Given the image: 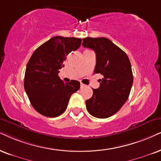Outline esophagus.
<instances>
[{
	"instance_id": "34e87169",
	"label": "esophagus",
	"mask_w": 161,
	"mask_h": 161,
	"mask_svg": "<svg viewBox=\"0 0 161 161\" xmlns=\"http://www.w3.org/2000/svg\"><path fill=\"white\" fill-rule=\"evenodd\" d=\"M80 86H81V88H82V87H84L85 85H84V84H82V83H81V85H80Z\"/></svg>"
}]
</instances>
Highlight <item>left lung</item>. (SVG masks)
Here are the masks:
<instances>
[{
    "label": "left lung",
    "mask_w": 161,
    "mask_h": 161,
    "mask_svg": "<svg viewBox=\"0 0 161 161\" xmlns=\"http://www.w3.org/2000/svg\"><path fill=\"white\" fill-rule=\"evenodd\" d=\"M82 46L95 52L94 73L104 76L99 88L93 89L92 97L85 102L87 110L95 117L108 118L129 98L133 84L131 63L125 53L106 38H85Z\"/></svg>",
    "instance_id": "left-lung-1"
}]
</instances>
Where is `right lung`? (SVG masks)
I'll use <instances>...</instances> for the list:
<instances>
[{"instance_id": "right-lung-1", "label": "right lung", "mask_w": 161, "mask_h": 161, "mask_svg": "<svg viewBox=\"0 0 161 161\" xmlns=\"http://www.w3.org/2000/svg\"><path fill=\"white\" fill-rule=\"evenodd\" d=\"M82 39L55 36L36 49L26 64L24 89L36 111L48 117L64 112L70 96L80 87V82H64L58 76L63 62L78 49Z\"/></svg>"}]
</instances>
